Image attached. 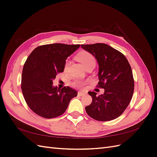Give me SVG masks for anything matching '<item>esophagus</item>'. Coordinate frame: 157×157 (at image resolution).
Masks as SVG:
<instances>
[{
  "instance_id": "esophagus-1",
  "label": "esophagus",
  "mask_w": 157,
  "mask_h": 157,
  "mask_svg": "<svg viewBox=\"0 0 157 157\" xmlns=\"http://www.w3.org/2000/svg\"><path fill=\"white\" fill-rule=\"evenodd\" d=\"M84 95H86V93L83 92H78V96H83Z\"/></svg>"
}]
</instances>
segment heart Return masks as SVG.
Returning <instances> with one entry per match:
<instances>
[{"label":"heart","mask_w":157,"mask_h":157,"mask_svg":"<svg viewBox=\"0 0 157 157\" xmlns=\"http://www.w3.org/2000/svg\"><path fill=\"white\" fill-rule=\"evenodd\" d=\"M77 58L80 62L84 66V67H86L87 65L90 63H96V58H95V57L92 54H90V52L87 51H82L81 52H80V53L77 55ZM68 64H69V61H66L65 65V69H67ZM87 82H88L87 80H76L73 82V85L75 87L80 88L84 86V85Z\"/></svg>","instance_id":"obj_1"}]
</instances>
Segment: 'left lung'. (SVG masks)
Masks as SVG:
<instances>
[{
    "label": "left lung",
    "mask_w": 157,
    "mask_h": 157,
    "mask_svg": "<svg viewBox=\"0 0 157 157\" xmlns=\"http://www.w3.org/2000/svg\"><path fill=\"white\" fill-rule=\"evenodd\" d=\"M99 64L98 88L105 89L103 95L88 92L92 103L85 107L88 115L98 121L118 118L130 103L134 90V80L130 65L121 52L103 43L82 44Z\"/></svg>",
    "instance_id": "1"
}]
</instances>
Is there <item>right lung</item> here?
Instances as JSON below:
<instances>
[{"label": "right lung", "instance_id": "right-lung-1", "mask_svg": "<svg viewBox=\"0 0 157 157\" xmlns=\"http://www.w3.org/2000/svg\"><path fill=\"white\" fill-rule=\"evenodd\" d=\"M80 44L60 43L36 47L23 66L21 88L27 105L37 115L53 118L65 113L77 92L69 86L54 87L52 80L63 72L65 60Z\"/></svg>", "mask_w": 157, "mask_h": 157}]
</instances>
